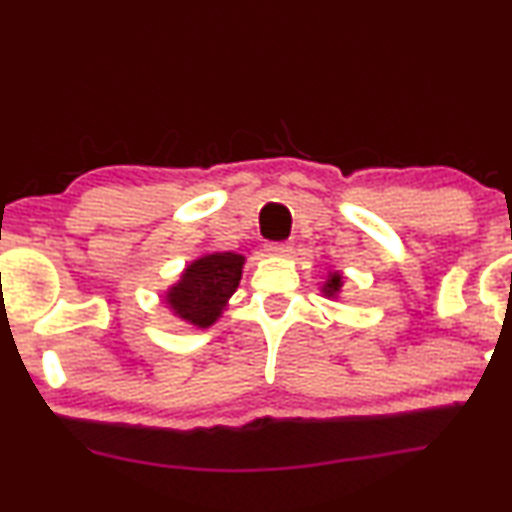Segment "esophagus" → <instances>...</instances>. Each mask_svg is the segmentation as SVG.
I'll list each match as a JSON object with an SVG mask.
<instances>
[{
	"label": "esophagus",
	"mask_w": 512,
	"mask_h": 512,
	"mask_svg": "<svg viewBox=\"0 0 512 512\" xmlns=\"http://www.w3.org/2000/svg\"><path fill=\"white\" fill-rule=\"evenodd\" d=\"M266 253L276 257H287L292 253V246L290 243H269V246H266Z\"/></svg>",
	"instance_id": "obj_1"
}]
</instances>
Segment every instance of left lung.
Listing matches in <instances>:
<instances>
[{"label":"left lung","instance_id":"obj_1","mask_svg":"<svg viewBox=\"0 0 512 512\" xmlns=\"http://www.w3.org/2000/svg\"><path fill=\"white\" fill-rule=\"evenodd\" d=\"M341 287H343V276L338 271H331L325 285H322V292H325V297H338L341 294Z\"/></svg>","mask_w":512,"mask_h":512}]
</instances>
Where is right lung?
Masks as SVG:
<instances>
[{
	"label": "right lung",
	"instance_id": "obj_1",
	"mask_svg": "<svg viewBox=\"0 0 512 512\" xmlns=\"http://www.w3.org/2000/svg\"><path fill=\"white\" fill-rule=\"evenodd\" d=\"M243 264L246 257L236 253H211L194 259L181 273V280L169 287L164 299L187 325L208 329L215 325L239 287Z\"/></svg>",
	"mask_w": 512,
	"mask_h": 512
}]
</instances>
